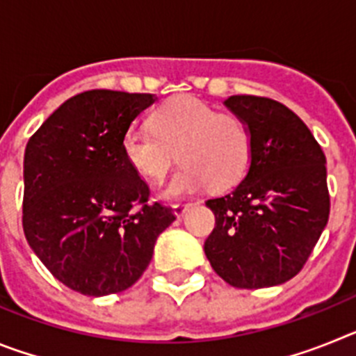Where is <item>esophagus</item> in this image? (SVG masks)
Wrapping results in <instances>:
<instances>
[{
	"label": "esophagus",
	"mask_w": 356,
	"mask_h": 356,
	"mask_svg": "<svg viewBox=\"0 0 356 356\" xmlns=\"http://www.w3.org/2000/svg\"><path fill=\"white\" fill-rule=\"evenodd\" d=\"M191 207H193V203H176V205H172V210H175L176 216L181 217Z\"/></svg>",
	"instance_id": "1"
}]
</instances>
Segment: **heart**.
<instances>
[{
  "label": "heart",
  "mask_w": 356,
  "mask_h": 356,
  "mask_svg": "<svg viewBox=\"0 0 356 356\" xmlns=\"http://www.w3.org/2000/svg\"><path fill=\"white\" fill-rule=\"evenodd\" d=\"M131 168L151 184H162L178 156L184 168L165 187L176 200L205 185L234 187L244 178L253 156V135L246 121L217 112L193 96H176L153 112L151 128H131L122 139Z\"/></svg>",
  "instance_id": "obj_1"
}]
</instances>
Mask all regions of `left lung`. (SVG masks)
<instances>
[{
  "instance_id": "8db88e82",
  "label": "left lung",
  "mask_w": 356,
  "mask_h": 356,
  "mask_svg": "<svg viewBox=\"0 0 356 356\" xmlns=\"http://www.w3.org/2000/svg\"><path fill=\"white\" fill-rule=\"evenodd\" d=\"M225 105L250 124L253 156L232 193L207 201L216 226L205 254L226 284L273 287L303 269L328 222L326 156L282 103L229 96Z\"/></svg>"
}]
</instances>
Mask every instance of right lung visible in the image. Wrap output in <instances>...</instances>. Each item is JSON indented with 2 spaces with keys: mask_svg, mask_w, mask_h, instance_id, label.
<instances>
[{
  "mask_svg": "<svg viewBox=\"0 0 356 356\" xmlns=\"http://www.w3.org/2000/svg\"><path fill=\"white\" fill-rule=\"evenodd\" d=\"M153 94H76L42 122L24 149L23 229L58 282L85 296L127 291L149 266L171 207L149 187L122 139Z\"/></svg>",
  "mask_w": 356,
  "mask_h": 356,
  "instance_id": "1",
  "label": "right lung"
}]
</instances>
